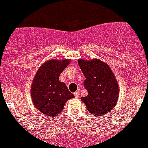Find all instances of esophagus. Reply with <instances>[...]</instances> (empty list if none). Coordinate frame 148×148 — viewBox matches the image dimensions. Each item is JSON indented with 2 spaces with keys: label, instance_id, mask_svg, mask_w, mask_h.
Segmentation results:
<instances>
[{
  "label": "esophagus",
  "instance_id": "1",
  "mask_svg": "<svg viewBox=\"0 0 148 148\" xmlns=\"http://www.w3.org/2000/svg\"><path fill=\"white\" fill-rule=\"evenodd\" d=\"M74 97H76V98H78V97H80V92H79V91H76V92L74 93Z\"/></svg>",
  "mask_w": 148,
  "mask_h": 148
}]
</instances>
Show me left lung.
Wrapping results in <instances>:
<instances>
[{
	"mask_svg": "<svg viewBox=\"0 0 148 148\" xmlns=\"http://www.w3.org/2000/svg\"><path fill=\"white\" fill-rule=\"evenodd\" d=\"M78 64L86 77L84 85L88 94L81 97L86 109L93 116L106 114L115 107L119 97V86L109 66L100 60H78Z\"/></svg>",
	"mask_w": 148,
	"mask_h": 148,
	"instance_id": "left-lung-1",
	"label": "left lung"
}]
</instances>
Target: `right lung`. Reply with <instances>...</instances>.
I'll use <instances>...</instances> for the list:
<instances>
[{"label":"right lung","mask_w":148,"mask_h":148,"mask_svg":"<svg viewBox=\"0 0 148 148\" xmlns=\"http://www.w3.org/2000/svg\"><path fill=\"white\" fill-rule=\"evenodd\" d=\"M70 60H48L37 71L31 86V97L36 109L50 117L57 116L68 99L74 97L65 84L59 80L60 74Z\"/></svg>","instance_id":"add662e5"}]
</instances>
